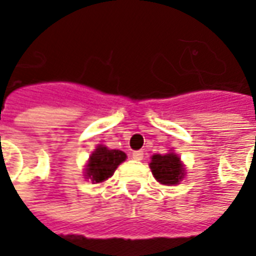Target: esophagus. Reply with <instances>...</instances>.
<instances>
[{
  "mask_svg": "<svg viewBox=\"0 0 256 256\" xmlns=\"http://www.w3.org/2000/svg\"><path fill=\"white\" fill-rule=\"evenodd\" d=\"M132 156H133L134 160H142L144 159V152L142 150H134Z\"/></svg>",
  "mask_w": 256,
  "mask_h": 256,
  "instance_id": "34e87169",
  "label": "esophagus"
}]
</instances>
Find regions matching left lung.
<instances>
[{
	"label": "left lung",
	"mask_w": 256,
	"mask_h": 256,
	"mask_svg": "<svg viewBox=\"0 0 256 256\" xmlns=\"http://www.w3.org/2000/svg\"><path fill=\"white\" fill-rule=\"evenodd\" d=\"M150 168L154 177L162 185H178L186 176L185 164L176 152H167L166 155L155 154L150 156Z\"/></svg>",
	"instance_id": "1"
}]
</instances>
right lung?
Listing matches in <instances>:
<instances>
[{
    "mask_svg": "<svg viewBox=\"0 0 256 256\" xmlns=\"http://www.w3.org/2000/svg\"><path fill=\"white\" fill-rule=\"evenodd\" d=\"M126 154L119 150H110L106 145H97L88 159L84 167V178L93 184H101L112 177L118 166L126 160Z\"/></svg>",
    "mask_w": 256,
    "mask_h": 256,
    "instance_id": "right-lung-1",
    "label": "right lung"
}]
</instances>
